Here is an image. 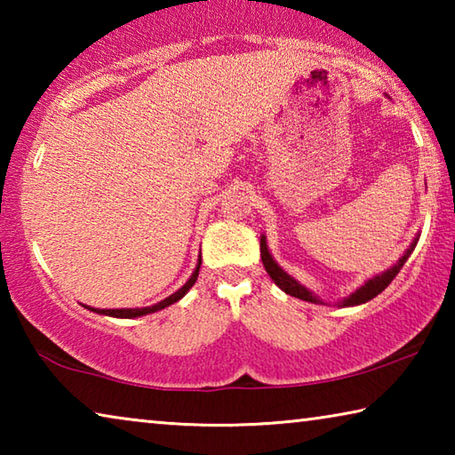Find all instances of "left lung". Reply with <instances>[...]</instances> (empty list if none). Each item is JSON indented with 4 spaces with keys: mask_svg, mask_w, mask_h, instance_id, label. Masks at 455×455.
<instances>
[{
    "mask_svg": "<svg viewBox=\"0 0 455 455\" xmlns=\"http://www.w3.org/2000/svg\"><path fill=\"white\" fill-rule=\"evenodd\" d=\"M418 241H419V235L413 238V243L410 244V249L403 252V257L399 259L394 267H389L387 271H383V273L373 275L371 279H367L363 284H361L359 289H355V291L351 292V295L341 299V301H337L335 305L337 307H355V305H363L367 301H371V299L379 295L381 291H385V287H387V284L395 279V275L402 271V267L405 265V260L410 259V255L413 252ZM260 259H263V265L267 268L268 276H271L276 287L287 292V295L301 299V301H307V303L327 305L325 301H323V299H319L317 295H315L311 289H307L305 284L299 283L295 276H291L279 263H276V260L271 255V251H268V244H267V236L265 235H260Z\"/></svg>",
    "mask_w": 455,
    "mask_h": 455,
    "instance_id": "obj_1",
    "label": "left lung"
}]
</instances>
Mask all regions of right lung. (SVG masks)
Listing matches in <instances>:
<instances>
[{"mask_svg":"<svg viewBox=\"0 0 455 455\" xmlns=\"http://www.w3.org/2000/svg\"><path fill=\"white\" fill-rule=\"evenodd\" d=\"M200 263H203V259H200L198 255V263L195 267V271H192L190 279L182 284V287L179 291H174L171 297L163 299V301L156 303V305H150V307H136V309H94V307H88L84 305L86 309L94 311L98 315H106V317H116V319H136V317H144V315H150V313H156L160 309H166V307H171L172 303L180 301V299L187 295V292L192 289V284L196 283V276H198V268H200Z\"/></svg>","mask_w":455,"mask_h":455,"instance_id":"right-lung-1","label":"right lung"}]
</instances>
